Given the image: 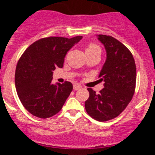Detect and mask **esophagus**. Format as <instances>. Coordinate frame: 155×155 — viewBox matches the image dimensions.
<instances>
[{"mask_svg":"<svg viewBox=\"0 0 155 155\" xmlns=\"http://www.w3.org/2000/svg\"><path fill=\"white\" fill-rule=\"evenodd\" d=\"M74 90H79L81 87V86L78 84H74Z\"/></svg>","mask_w":155,"mask_h":155,"instance_id":"1","label":"esophagus"}]
</instances>
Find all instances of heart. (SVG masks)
<instances>
[{"label":"heart","mask_w":155,"mask_h":155,"mask_svg":"<svg viewBox=\"0 0 155 155\" xmlns=\"http://www.w3.org/2000/svg\"><path fill=\"white\" fill-rule=\"evenodd\" d=\"M96 50L101 51L99 46H98L96 44H94V43H89L88 46H87V49H86V51H96Z\"/></svg>","instance_id":"heart-1"}]
</instances>
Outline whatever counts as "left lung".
<instances>
[{
  "instance_id": "left-lung-1",
  "label": "left lung",
  "mask_w": 155,
  "mask_h": 155,
  "mask_svg": "<svg viewBox=\"0 0 155 155\" xmlns=\"http://www.w3.org/2000/svg\"><path fill=\"white\" fill-rule=\"evenodd\" d=\"M105 46L107 57L100 72L104 88L98 94L88 87L89 98L85 101L86 112L97 121L116 118L127 108L135 92L136 64L130 50L111 35H98Z\"/></svg>"
}]
</instances>
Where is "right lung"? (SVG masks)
Returning a JSON list of instances; mask_svg holds the SVG:
<instances>
[{"label": "right lung", "mask_w": 155, "mask_h": 155, "mask_svg": "<svg viewBox=\"0 0 155 155\" xmlns=\"http://www.w3.org/2000/svg\"><path fill=\"white\" fill-rule=\"evenodd\" d=\"M81 38H42L30 45L19 58L15 87L21 104L31 115L46 119L61 110L73 85L70 81L52 84L53 71L63 68L68 51Z\"/></svg>", "instance_id": "obj_1"}]
</instances>
